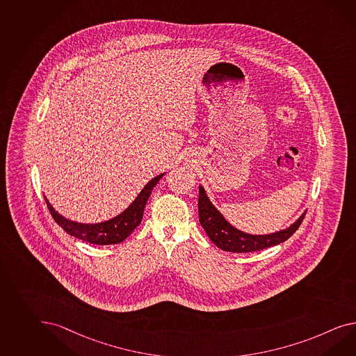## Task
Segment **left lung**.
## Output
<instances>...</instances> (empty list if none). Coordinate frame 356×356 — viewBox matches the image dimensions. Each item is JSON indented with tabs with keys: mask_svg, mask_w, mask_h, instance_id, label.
Returning a JSON list of instances; mask_svg holds the SVG:
<instances>
[{
	"mask_svg": "<svg viewBox=\"0 0 356 356\" xmlns=\"http://www.w3.org/2000/svg\"><path fill=\"white\" fill-rule=\"evenodd\" d=\"M303 213L291 227L270 235H250L231 226L214 205L210 202L202 186L199 187V220L210 240L222 250L232 253L258 252L270 246L277 245L292 236L301 226L305 218Z\"/></svg>",
	"mask_w": 356,
	"mask_h": 356,
	"instance_id": "1",
	"label": "left lung"
}]
</instances>
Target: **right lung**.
Instances as JSON below:
<instances>
[{"instance_id": "obj_1", "label": "right lung", "mask_w": 356, "mask_h": 356, "mask_svg": "<svg viewBox=\"0 0 356 356\" xmlns=\"http://www.w3.org/2000/svg\"><path fill=\"white\" fill-rule=\"evenodd\" d=\"M164 177V173L160 174L147 183L145 188L138 195L137 199L129 205L128 209L124 210L118 217L95 223V225H85V223H77L70 219L64 218L54 208L50 205V202L45 199L46 204L51 217L55 222L63 228L64 231L71 235L83 240L90 244L97 245H112V244H120L134 231V228L139 226L143 211L146 207L147 200L154 190L156 183L159 182Z\"/></svg>"}]
</instances>
